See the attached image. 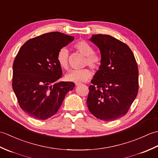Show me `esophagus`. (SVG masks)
Here are the masks:
<instances>
[{
	"label": "esophagus",
	"mask_w": 158,
	"mask_h": 158,
	"mask_svg": "<svg viewBox=\"0 0 158 158\" xmlns=\"http://www.w3.org/2000/svg\"><path fill=\"white\" fill-rule=\"evenodd\" d=\"M80 84H81V83H75L76 86H78V85H79Z\"/></svg>",
	"instance_id": "1"
}]
</instances>
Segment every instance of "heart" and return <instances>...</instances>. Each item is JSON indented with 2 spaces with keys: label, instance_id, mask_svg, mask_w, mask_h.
<instances>
[{
  "label": "heart",
  "instance_id": "1",
  "mask_svg": "<svg viewBox=\"0 0 158 158\" xmlns=\"http://www.w3.org/2000/svg\"><path fill=\"white\" fill-rule=\"evenodd\" d=\"M74 48L85 56L84 65H88L94 70H98L102 64V58L99 55L94 53V48L85 41H80L75 43ZM57 62L64 69H69V51L63 48L60 49L56 56ZM92 73L88 69L72 70L66 74L65 78L68 81L79 83L86 81L91 78Z\"/></svg>",
  "mask_w": 158,
  "mask_h": 158
}]
</instances>
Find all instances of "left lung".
Here are the masks:
<instances>
[{
	"label": "left lung",
	"mask_w": 158,
	"mask_h": 158,
	"mask_svg": "<svg viewBox=\"0 0 158 158\" xmlns=\"http://www.w3.org/2000/svg\"><path fill=\"white\" fill-rule=\"evenodd\" d=\"M90 41L100 51L102 64L91 81L87 105L103 121L124 116L139 91V69L132 50L107 35H93Z\"/></svg>",
	"instance_id": "1"
}]
</instances>
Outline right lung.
<instances>
[{
	"label": "right lung",
	"instance_id": "1",
	"mask_svg": "<svg viewBox=\"0 0 158 158\" xmlns=\"http://www.w3.org/2000/svg\"><path fill=\"white\" fill-rule=\"evenodd\" d=\"M74 36L52 32L26 41L13 64L12 87L21 109L37 119L56 114L75 83L58 81L62 71L56 56Z\"/></svg>",
	"mask_w": 158,
	"mask_h": 158
}]
</instances>
